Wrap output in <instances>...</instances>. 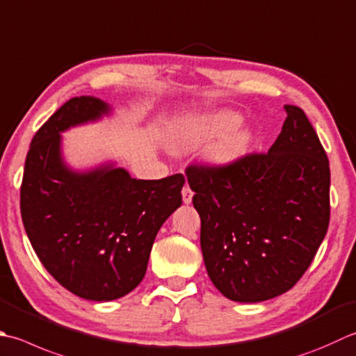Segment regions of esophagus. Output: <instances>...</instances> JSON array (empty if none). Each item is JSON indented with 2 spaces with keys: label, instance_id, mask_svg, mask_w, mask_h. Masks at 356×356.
Returning <instances> with one entry per match:
<instances>
[{
  "label": "esophagus",
  "instance_id": "obj_1",
  "mask_svg": "<svg viewBox=\"0 0 356 356\" xmlns=\"http://www.w3.org/2000/svg\"><path fill=\"white\" fill-rule=\"evenodd\" d=\"M193 191H191V188L188 186V185H185L184 188H182V199H184V204H191V200H193Z\"/></svg>",
  "mask_w": 356,
  "mask_h": 356
}]
</instances>
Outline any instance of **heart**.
<instances>
[{"label": "heart", "instance_id": "obj_1", "mask_svg": "<svg viewBox=\"0 0 356 356\" xmlns=\"http://www.w3.org/2000/svg\"><path fill=\"white\" fill-rule=\"evenodd\" d=\"M239 122L241 115L229 109L194 115L188 118L180 131L179 145H182L184 148H196L224 136L208 151V160L214 165H227L238 159L252 140V132L247 128L238 127Z\"/></svg>", "mask_w": 356, "mask_h": 356}]
</instances>
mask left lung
Segmentation results:
<instances>
[{
    "label": "left lung",
    "instance_id": "1",
    "mask_svg": "<svg viewBox=\"0 0 356 356\" xmlns=\"http://www.w3.org/2000/svg\"><path fill=\"white\" fill-rule=\"evenodd\" d=\"M284 108L287 118L268 152L185 171L196 193L208 276L236 302L267 301L290 290L329 228V159L304 111Z\"/></svg>",
    "mask_w": 356,
    "mask_h": 356
}]
</instances>
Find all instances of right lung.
<instances>
[{"mask_svg":"<svg viewBox=\"0 0 356 356\" xmlns=\"http://www.w3.org/2000/svg\"><path fill=\"white\" fill-rule=\"evenodd\" d=\"M111 113L81 95L66 102L33 136L19 193L21 218L35 253L55 281L90 301L134 290L160 227L182 205V174L137 180L106 163L85 172L61 156V132Z\"/></svg>","mask_w":356,"mask_h":356,"instance_id":"right-lung-1","label":"right lung"}]
</instances>
